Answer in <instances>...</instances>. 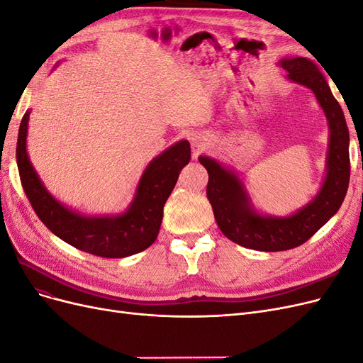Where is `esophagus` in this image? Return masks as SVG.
I'll use <instances>...</instances> for the list:
<instances>
[{
	"mask_svg": "<svg viewBox=\"0 0 363 363\" xmlns=\"http://www.w3.org/2000/svg\"><path fill=\"white\" fill-rule=\"evenodd\" d=\"M192 144H194V147H195V150H203L204 147H206V142H204V139L203 138H192Z\"/></svg>",
	"mask_w": 363,
	"mask_h": 363,
	"instance_id": "esophagus-1",
	"label": "esophagus"
}]
</instances>
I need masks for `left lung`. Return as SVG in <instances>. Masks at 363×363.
Segmentation results:
<instances>
[{"mask_svg": "<svg viewBox=\"0 0 363 363\" xmlns=\"http://www.w3.org/2000/svg\"><path fill=\"white\" fill-rule=\"evenodd\" d=\"M279 65L288 71V80L306 86L315 94L327 118L325 179L312 201L289 216L263 215L251 203L235 169L216 159L199 157L208 172L207 199L212 204L218 227L235 244L257 251H284L304 244L339 211L350 182L348 127L324 74L306 57L281 59Z\"/></svg>", "mask_w": 363, "mask_h": 363, "instance_id": "left-lung-1", "label": "left lung"}]
</instances>
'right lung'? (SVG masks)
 <instances>
[{"label":"right lung","mask_w":363,"mask_h":363,"mask_svg":"<svg viewBox=\"0 0 363 363\" xmlns=\"http://www.w3.org/2000/svg\"><path fill=\"white\" fill-rule=\"evenodd\" d=\"M28 119L30 111L19 125L16 162L27 199L48 230L77 250L108 259L128 257L155 242L162 224L163 206L177 183L180 171L191 160L188 140H179L148 163L125 212L87 216L57 201L39 179L27 152Z\"/></svg>","instance_id":"1"}]
</instances>
